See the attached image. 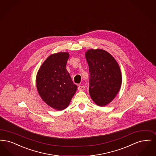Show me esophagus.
<instances>
[{
	"instance_id": "esophagus-1",
	"label": "esophagus",
	"mask_w": 156,
	"mask_h": 156,
	"mask_svg": "<svg viewBox=\"0 0 156 156\" xmlns=\"http://www.w3.org/2000/svg\"><path fill=\"white\" fill-rule=\"evenodd\" d=\"M85 87L83 86V85H80L78 87V90H80V91H82V90H83L84 89H85Z\"/></svg>"
}]
</instances>
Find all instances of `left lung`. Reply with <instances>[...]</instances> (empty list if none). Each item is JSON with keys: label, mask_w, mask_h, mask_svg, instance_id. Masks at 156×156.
I'll return each instance as SVG.
<instances>
[{"label": "left lung", "mask_w": 156, "mask_h": 156, "mask_svg": "<svg viewBox=\"0 0 156 156\" xmlns=\"http://www.w3.org/2000/svg\"><path fill=\"white\" fill-rule=\"evenodd\" d=\"M89 66L90 97L98 106H105L119 93L122 76L119 64L103 49H89L85 53Z\"/></svg>", "instance_id": "left-lung-1"}]
</instances>
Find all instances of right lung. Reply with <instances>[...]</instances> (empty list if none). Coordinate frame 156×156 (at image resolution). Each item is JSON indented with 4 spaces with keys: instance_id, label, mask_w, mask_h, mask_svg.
<instances>
[{
    "instance_id": "1",
    "label": "right lung",
    "mask_w": 156,
    "mask_h": 156,
    "mask_svg": "<svg viewBox=\"0 0 156 156\" xmlns=\"http://www.w3.org/2000/svg\"><path fill=\"white\" fill-rule=\"evenodd\" d=\"M69 58L67 52L51 55L39 69L36 78L37 92L42 100L59 111L69 106L77 89L66 69Z\"/></svg>"
}]
</instances>
